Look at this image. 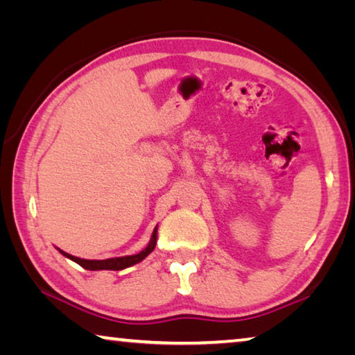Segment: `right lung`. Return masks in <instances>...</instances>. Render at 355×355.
I'll use <instances>...</instances> for the list:
<instances>
[{
    "label": "right lung",
    "instance_id": "1",
    "mask_svg": "<svg viewBox=\"0 0 355 355\" xmlns=\"http://www.w3.org/2000/svg\"><path fill=\"white\" fill-rule=\"evenodd\" d=\"M156 232H158V227H155L153 230V235L152 239H150V243L146 249L139 254L136 255H128V257H117V258H107V260H84V258H78L67 254V252L64 250H59L64 257L70 258V260H73L75 263L80 264L84 269H89V271H101V269H110V271H120V269H125L128 266H133V264L142 261L144 258H146L150 252H153L155 245H156Z\"/></svg>",
    "mask_w": 355,
    "mask_h": 355
}]
</instances>
